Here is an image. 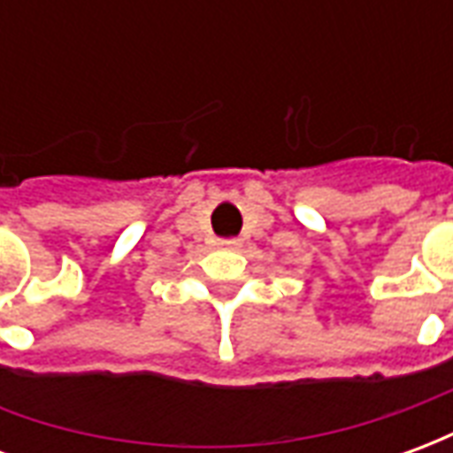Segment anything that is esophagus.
Returning a JSON list of instances; mask_svg holds the SVG:
<instances>
[{
    "label": "esophagus",
    "mask_w": 453,
    "mask_h": 453,
    "mask_svg": "<svg viewBox=\"0 0 453 453\" xmlns=\"http://www.w3.org/2000/svg\"><path fill=\"white\" fill-rule=\"evenodd\" d=\"M220 247H226V250H235V247H240V240H220Z\"/></svg>",
    "instance_id": "obj_1"
}]
</instances>
